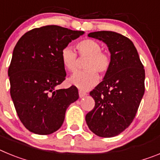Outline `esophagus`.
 <instances>
[{
  "label": "esophagus",
  "instance_id": "1",
  "mask_svg": "<svg viewBox=\"0 0 160 160\" xmlns=\"http://www.w3.org/2000/svg\"><path fill=\"white\" fill-rule=\"evenodd\" d=\"M78 94H79V97L80 98H82V97H84L85 95H87V93L84 92V91H82V90H79Z\"/></svg>",
  "mask_w": 160,
  "mask_h": 160
}]
</instances>
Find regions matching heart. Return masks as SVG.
Listing matches in <instances>:
<instances>
[{
	"label": "heart",
	"mask_w": 160,
	"mask_h": 160,
	"mask_svg": "<svg viewBox=\"0 0 160 160\" xmlns=\"http://www.w3.org/2000/svg\"><path fill=\"white\" fill-rule=\"evenodd\" d=\"M77 49L81 57H89L85 68L87 70L78 71L70 77V84L82 90L94 87L99 80L97 72L105 75L111 67V58L102 51L101 44L94 39H84L78 42ZM62 65L70 72L78 69V53L70 46H65L61 52Z\"/></svg>",
	"instance_id": "heart-1"
}]
</instances>
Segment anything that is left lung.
Instances as JSON below:
<instances>
[{
  "instance_id": "8db88e82",
  "label": "left lung",
  "mask_w": 160,
  "mask_h": 160,
  "mask_svg": "<svg viewBox=\"0 0 160 160\" xmlns=\"http://www.w3.org/2000/svg\"><path fill=\"white\" fill-rule=\"evenodd\" d=\"M90 38L105 42L111 52V67L90 92L95 102L86 122L96 135H119L132 122L145 91V70L136 48L129 38L112 31L90 32Z\"/></svg>"
}]
</instances>
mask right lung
<instances>
[{
  "instance_id": "right-lung-1",
  "label": "right lung",
  "mask_w": 160,
  "mask_h": 160,
  "mask_svg": "<svg viewBox=\"0 0 160 160\" xmlns=\"http://www.w3.org/2000/svg\"><path fill=\"white\" fill-rule=\"evenodd\" d=\"M84 33L58 25L25 32L14 47L8 73L17 114L26 129L49 135L62 127L66 109L78 100L77 87L55 90L66 79L61 52Z\"/></svg>"
}]
</instances>
